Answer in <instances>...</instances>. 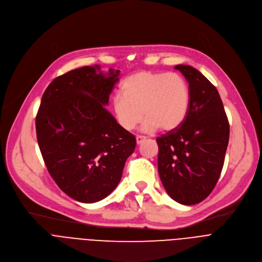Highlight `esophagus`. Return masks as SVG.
Masks as SVG:
<instances>
[{"label":"esophagus","instance_id":"34e87169","mask_svg":"<svg viewBox=\"0 0 262 262\" xmlns=\"http://www.w3.org/2000/svg\"><path fill=\"white\" fill-rule=\"evenodd\" d=\"M145 139H146V137L138 135V136L136 137V140H137V144H141V143H142V142H143Z\"/></svg>","mask_w":262,"mask_h":262}]
</instances>
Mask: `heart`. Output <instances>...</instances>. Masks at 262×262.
<instances>
[{"label":"heart","instance_id":"b5f03b06","mask_svg":"<svg viewBox=\"0 0 262 262\" xmlns=\"http://www.w3.org/2000/svg\"><path fill=\"white\" fill-rule=\"evenodd\" d=\"M120 91L112 104L118 123L126 130L134 129L145 115L144 132H171L188 116L190 89L177 73L137 72L123 82Z\"/></svg>","mask_w":262,"mask_h":262}]
</instances>
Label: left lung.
<instances>
[{
	"label": "left lung",
	"mask_w": 262,
	"mask_h": 262,
	"mask_svg": "<svg viewBox=\"0 0 262 262\" xmlns=\"http://www.w3.org/2000/svg\"><path fill=\"white\" fill-rule=\"evenodd\" d=\"M189 83L190 110L183 123L157 139L159 174L168 195L183 205L203 201L221 175L229 122L216 88L196 68L176 65Z\"/></svg>",
	"instance_id": "left-lung-1"
}]
</instances>
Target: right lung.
<instances>
[{
    "label": "right lung",
    "instance_id": "add662e5",
    "mask_svg": "<svg viewBox=\"0 0 262 262\" xmlns=\"http://www.w3.org/2000/svg\"><path fill=\"white\" fill-rule=\"evenodd\" d=\"M120 70L84 66L56 78L42 95L36 135L50 175L69 197L102 200L118 185L136 138L104 107Z\"/></svg>",
    "mask_w": 262,
    "mask_h": 262
}]
</instances>
